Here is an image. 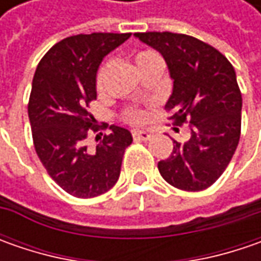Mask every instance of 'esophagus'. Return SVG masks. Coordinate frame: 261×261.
I'll return each mask as SVG.
<instances>
[{"mask_svg": "<svg viewBox=\"0 0 261 261\" xmlns=\"http://www.w3.org/2000/svg\"><path fill=\"white\" fill-rule=\"evenodd\" d=\"M132 136L134 139H141V141H149L151 139V134L148 130H139V129H135L132 130Z\"/></svg>", "mask_w": 261, "mask_h": 261, "instance_id": "34e87169", "label": "esophagus"}]
</instances>
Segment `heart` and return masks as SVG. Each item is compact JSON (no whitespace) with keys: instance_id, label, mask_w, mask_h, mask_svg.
Here are the masks:
<instances>
[{"instance_id":"heart-1","label":"heart","mask_w":261,"mask_h":261,"mask_svg":"<svg viewBox=\"0 0 261 261\" xmlns=\"http://www.w3.org/2000/svg\"><path fill=\"white\" fill-rule=\"evenodd\" d=\"M156 58H160V56L156 55L155 52H152L149 49H142V50H138L135 54V62L138 68H142L146 64L152 62ZM106 72H107V64L100 66L98 71H97V74H95V88H97V91H101L103 90ZM125 119L129 123H132V125H139V123H144L145 122L146 113L142 109H139V107H129V109L125 110Z\"/></svg>"}]
</instances>
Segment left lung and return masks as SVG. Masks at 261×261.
I'll use <instances>...</instances> for the list:
<instances>
[{"instance_id": "8db88e82", "label": "left lung", "mask_w": 261, "mask_h": 261, "mask_svg": "<svg viewBox=\"0 0 261 261\" xmlns=\"http://www.w3.org/2000/svg\"><path fill=\"white\" fill-rule=\"evenodd\" d=\"M164 56L173 78L166 105L173 125L190 123L186 142L173 139V152L158 163L168 185L200 192L225 171L241 135L243 98L236 69L214 46L171 32L135 33ZM177 130V127H174Z\"/></svg>"}]
</instances>
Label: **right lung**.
Wrapping results in <instances>:
<instances>
[{
	"mask_svg": "<svg viewBox=\"0 0 261 261\" xmlns=\"http://www.w3.org/2000/svg\"><path fill=\"white\" fill-rule=\"evenodd\" d=\"M129 37L130 33L69 36L52 46L36 68L27 106L36 154L56 185L80 199L103 195L116 185L125 149L132 144L127 129L112 125L94 152L87 149L88 135L109 126L94 123L88 112L97 98L98 65Z\"/></svg>",
	"mask_w": 261,
	"mask_h": 261,
	"instance_id": "1",
	"label": "right lung"
}]
</instances>
